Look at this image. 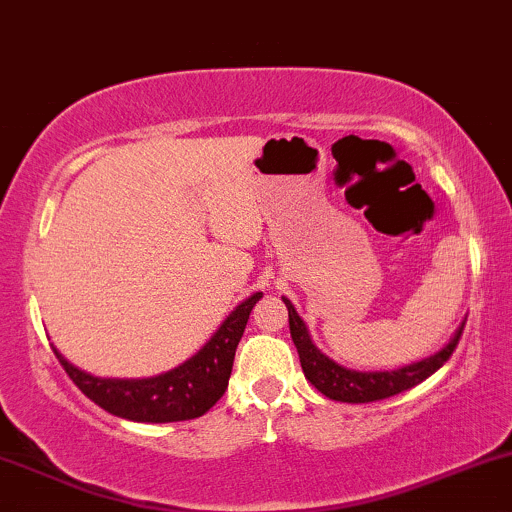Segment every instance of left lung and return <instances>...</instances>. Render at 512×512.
I'll list each match as a JSON object with an SVG mask.
<instances>
[{
	"label": "left lung",
	"mask_w": 512,
	"mask_h": 512,
	"mask_svg": "<svg viewBox=\"0 0 512 512\" xmlns=\"http://www.w3.org/2000/svg\"><path fill=\"white\" fill-rule=\"evenodd\" d=\"M288 307V323H290V338H293L297 354H300V364L304 371V378L312 383L321 394H326L328 399L335 401H347V404H368V401H380L394 394L411 390L418 383H423L425 378H430L437 368L444 366V361H449L454 349L461 340L465 323H461L454 338L449 345L439 349L432 357L418 361V364L397 368V371H375V373H361V371H349V368L335 364L333 359H328L326 354H321L314 347V342L309 340L307 326H304L300 316H297L295 307L290 300L283 297Z\"/></svg>",
	"instance_id": "left-lung-1"
}]
</instances>
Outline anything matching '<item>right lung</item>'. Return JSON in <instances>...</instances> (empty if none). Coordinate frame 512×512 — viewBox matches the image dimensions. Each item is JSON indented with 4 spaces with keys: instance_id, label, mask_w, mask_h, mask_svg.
Here are the masks:
<instances>
[{
    "instance_id": "add662e5",
    "label": "right lung",
    "mask_w": 512,
    "mask_h": 512,
    "mask_svg": "<svg viewBox=\"0 0 512 512\" xmlns=\"http://www.w3.org/2000/svg\"><path fill=\"white\" fill-rule=\"evenodd\" d=\"M262 293L250 295L248 300L226 316L219 331L205 342L198 354L172 371L141 380L94 378L63 359L54 347L56 359L63 371L80 387L84 397L99 404L103 411L118 418L137 420V423H177L208 413L222 399L234 368L236 347L248 326L250 312Z\"/></svg>"
}]
</instances>
